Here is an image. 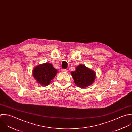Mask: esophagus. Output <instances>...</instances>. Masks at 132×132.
Instances as JSON below:
<instances>
[{"label": "esophagus", "instance_id": "esophagus-1", "mask_svg": "<svg viewBox=\"0 0 132 132\" xmlns=\"http://www.w3.org/2000/svg\"><path fill=\"white\" fill-rule=\"evenodd\" d=\"M62 72H67L68 71V70H67V69H63L62 70Z\"/></svg>", "mask_w": 132, "mask_h": 132}]
</instances>
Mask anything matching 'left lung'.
<instances>
[{
  "label": "left lung",
  "mask_w": 132,
  "mask_h": 132,
  "mask_svg": "<svg viewBox=\"0 0 132 132\" xmlns=\"http://www.w3.org/2000/svg\"><path fill=\"white\" fill-rule=\"evenodd\" d=\"M74 82L80 88H86L91 85L94 81L96 74L92 70L84 65H79L75 71L71 72Z\"/></svg>",
  "instance_id": "8db88e82"
}]
</instances>
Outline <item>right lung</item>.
<instances>
[{
    "instance_id": "add662e5",
    "label": "right lung",
    "mask_w": 132,
    "mask_h": 132,
    "mask_svg": "<svg viewBox=\"0 0 132 132\" xmlns=\"http://www.w3.org/2000/svg\"><path fill=\"white\" fill-rule=\"evenodd\" d=\"M57 70L49 63L40 64L34 68L32 75L36 80L42 86H48L54 78Z\"/></svg>"
}]
</instances>
